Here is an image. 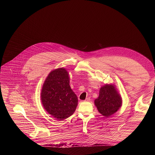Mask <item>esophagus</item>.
<instances>
[{
    "label": "esophagus",
    "mask_w": 155,
    "mask_h": 155,
    "mask_svg": "<svg viewBox=\"0 0 155 155\" xmlns=\"http://www.w3.org/2000/svg\"><path fill=\"white\" fill-rule=\"evenodd\" d=\"M91 101V99H90V97H87V98H86V99L84 101L85 102H89Z\"/></svg>",
    "instance_id": "esophagus-1"
}]
</instances>
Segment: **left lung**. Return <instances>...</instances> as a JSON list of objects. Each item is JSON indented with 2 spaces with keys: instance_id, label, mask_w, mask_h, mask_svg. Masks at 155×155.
Wrapping results in <instances>:
<instances>
[{
  "instance_id": "obj_1",
  "label": "left lung",
  "mask_w": 155,
  "mask_h": 155,
  "mask_svg": "<svg viewBox=\"0 0 155 155\" xmlns=\"http://www.w3.org/2000/svg\"><path fill=\"white\" fill-rule=\"evenodd\" d=\"M94 102L101 114L108 117L119 110L121 106L122 99L114 86L105 85L101 88L99 97Z\"/></svg>"
}]
</instances>
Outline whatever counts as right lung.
<instances>
[{
  "instance_id": "right-lung-1",
  "label": "right lung",
  "mask_w": 155,
  "mask_h": 155,
  "mask_svg": "<svg viewBox=\"0 0 155 155\" xmlns=\"http://www.w3.org/2000/svg\"><path fill=\"white\" fill-rule=\"evenodd\" d=\"M41 97L45 110L59 120L71 116L78 104L77 97L70 86L68 73L63 68L50 72L43 85Z\"/></svg>"
}]
</instances>
